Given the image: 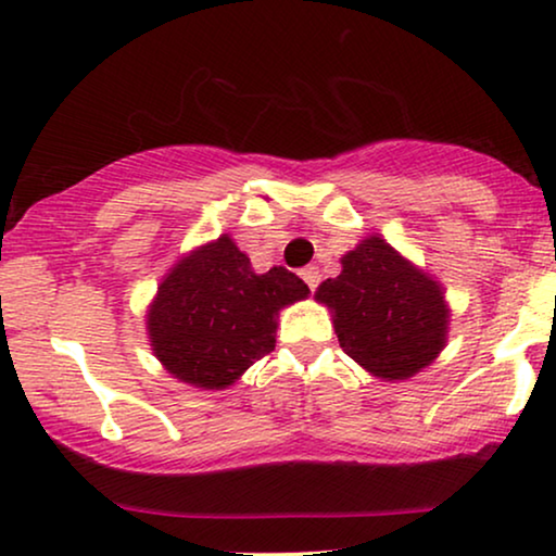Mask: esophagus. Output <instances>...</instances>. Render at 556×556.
<instances>
[{"label": "esophagus", "mask_w": 556, "mask_h": 556, "mask_svg": "<svg viewBox=\"0 0 556 556\" xmlns=\"http://www.w3.org/2000/svg\"><path fill=\"white\" fill-rule=\"evenodd\" d=\"M301 278L306 280V286L311 288V291H316L318 283H321V273H318L316 265H306V268L301 270Z\"/></svg>", "instance_id": "34e87169"}]
</instances>
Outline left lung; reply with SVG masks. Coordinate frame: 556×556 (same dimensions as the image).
Returning <instances> with one entry per match:
<instances>
[{"label":"left lung","instance_id":"obj_1","mask_svg":"<svg viewBox=\"0 0 556 556\" xmlns=\"http://www.w3.org/2000/svg\"><path fill=\"white\" fill-rule=\"evenodd\" d=\"M337 278L316 299L333 308L339 344L382 379H407L445 346L447 308L440 286L413 268L382 238H367L341 257Z\"/></svg>","mask_w":556,"mask_h":556}]
</instances>
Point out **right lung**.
<instances>
[{
    "label": "right lung",
    "mask_w": 556,
    "mask_h": 556,
    "mask_svg": "<svg viewBox=\"0 0 556 556\" xmlns=\"http://www.w3.org/2000/svg\"><path fill=\"white\" fill-rule=\"evenodd\" d=\"M308 286L276 265L257 276L250 257L223 235L177 263L149 311L159 362L181 382L223 390L276 346V314Z\"/></svg>",
    "instance_id": "obj_1"
}]
</instances>
